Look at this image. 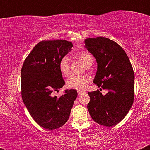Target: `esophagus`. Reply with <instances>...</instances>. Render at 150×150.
<instances>
[{"label": "esophagus", "mask_w": 150, "mask_h": 150, "mask_svg": "<svg viewBox=\"0 0 150 150\" xmlns=\"http://www.w3.org/2000/svg\"><path fill=\"white\" fill-rule=\"evenodd\" d=\"M77 93H78V95H82V94H85V91L78 90V91H77Z\"/></svg>", "instance_id": "esophagus-1"}]
</instances>
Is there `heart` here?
Masks as SVG:
<instances>
[{
	"mask_svg": "<svg viewBox=\"0 0 150 150\" xmlns=\"http://www.w3.org/2000/svg\"><path fill=\"white\" fill-rule=\"evenodd\" d=\"M78 57L84 65H87V63L93 61V58L90 54L88 53L83 52L80 53L78 55ZM58 68L60 72L64 76H68L70 74V62L69 58L64 56L61 58L58 62ZM89 81V77L87 75H71L67 79L66 85L69 88L75 89H84L86 87Z\"/></svg>",
	"mask_w": 150,
	"mask_h": 150,
	"instance_id": "1",
	"label": "heart"
}]
</instances>
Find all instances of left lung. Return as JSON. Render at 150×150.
I'll return each mask as SVG.
<instances>
[{"label": "left lung", "mask_w": 150, "mask_h": 150, "mask_svg": "<svg viewBox=\"0 0 150 150\" xmlns=\"http://www.w3.org/2000/svg\"><path fill=\"white\" fill-rule=\"evenodd\" d=\"M85 48L92 53L97 63L94 82L108 93L88 92L89 114L99 124L111 127L125 118L134 100L135 75L125 51L106 37L85 39Z\"/></svg>", "instance_id": "left-lung-1"}]
</instances>
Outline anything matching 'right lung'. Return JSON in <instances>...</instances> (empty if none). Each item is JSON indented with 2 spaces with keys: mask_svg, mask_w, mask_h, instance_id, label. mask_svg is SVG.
I'll list each match as a JSON object with an SVG mask.
<instances>
[{
  "mask_svg": "<svg viewBox=\"0 0 150 150\" xmlns=\"http://www.w3.org/2000/svg\"><path fill=\"white\" fill-rule=\"evenodd\" d=\"M72 42L65 40L42 41L34 47L21 70L22 97L36 123L46 130H55L69 118L75 89H65L59 98L53 97L65 85L58 68L61 58L71 51Z\"/></svg>",
  "mask_w": 150,
  "mask_h": 150,
  "instance_id": "1",
  "label": "right lung"
}]
</instances>
